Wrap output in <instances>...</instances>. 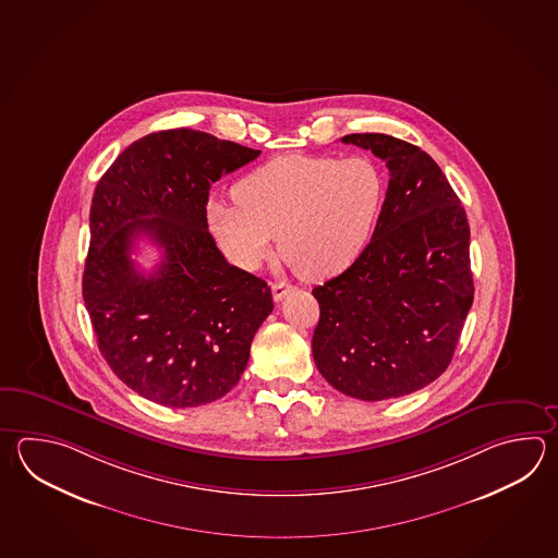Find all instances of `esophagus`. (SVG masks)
Here are the masks:
<instances>
[{"label": "esophagus", "instance_id": "esophagus-1", "mask_svg": "<svg viewBox=\"0 0 558 558\" xmlns=\"http://www.w3.org/2000/svg\"><path fill=\"white\" fill-rule=\"evenodd\" d=\"M292 292V286L284 284V282H274L272 284V296L276 302L284 300L286 294Z\"/></svg>", "mask_w": 558, "mask_h": 558}]
</instances>
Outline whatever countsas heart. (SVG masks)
Returning <instances> with one entry per match:
<instances>
[{
    "instance_id": "obj_1",
    "label": "heart",
    "mask_w": 558,
    "mask_h": 558,
    "mask_svg": "<svg viewBox=\"0 0 558 558\" xmlns=\"http://www.w3.org/2000/svg\"><path fill=\"white\" fill-rule=\"evenodd\" d=\"M234 205L213 201L206 222L242 270L278 251L304 280H328L362 256L384 206L386 182L365 157L286 155L246 174Z\"/></svg>"
}]
</instances>
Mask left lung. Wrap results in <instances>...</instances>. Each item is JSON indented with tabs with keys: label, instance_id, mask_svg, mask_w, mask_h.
Instances as JSON below:
<instances>
[{
	"label": "left lung",
	"instance_id": "8db88e82",
	"mask_svg": "<svg viewBox=\"0 0 558 558\" xmlns=\"http://www.w3.org/2000/svg\"><path fill=\"white\" fill-rule=\"evenodd\" d=\"M389 169L386 201L362 256L312 290V353L350 398H401L429 386L456 352L473 304L469 222L437 162L381 133L345 135Z\"/></svg>",
	"mask_w": 558,
	"mask_h": 558
}]
</instances>
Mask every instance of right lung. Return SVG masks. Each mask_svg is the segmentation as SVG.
<instances>
[{
  "label": "right lung",
  "instance_id": "right-lung-1",
  "mask_svg": "<svg viewBox=\"0 0 558 558\" xmlns=\"http://www.w3.org/2000/svg\"><path fill=\"white\" fill-rule=\"evenodd\" d=\"M260 150L193 129L138 138L93 194L83 300L105 362L126 387L165 408L227 396L272 312L262 278L230 266L208 232L210 184ZM163 251L155 274L130 258L134 240Z\"/></svg>",
  "mask_w": 558,
  "mask_h": 558
}]
</instances>
